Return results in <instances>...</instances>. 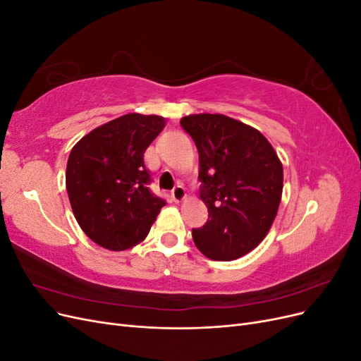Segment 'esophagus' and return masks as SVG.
<instances>
[{
  "instance_id": "1",
  "label": "esophagus",
  "mask_w": 361,
  "mask_h": 361,
  "mask_svg": "<svg viewBox=\"0 0 361 361\" xmlns=\"http://www.w3.org/2000/svg\"><path fill=\"white\" fill-rule=\"evenodd\" d=\"M171 199L176 203H180L187 199V191H185L182 185H176V187L171 190Z\"/></svg>"
}]
</instances>
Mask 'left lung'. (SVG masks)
I'll return each instance as SVG.
<instances>
[{
  "mask_svg": "<svg viewBox=\"0 0 361 361\" xmlns=\"http://www.w3.org/2000/svg\"><path fill=\"white\" fill-rule=\"evenodd\" d=\"M180 126L199 150L200 199L207 221L192 228L194 244L212 260L255 250L277 215L283 166L257 129L223 114H191Z\"/></svg>",
  "mask_w": 361,
  "mask_h": 361,
  "instance_id": "left-lung-1",
  "label": "left lung"
}]
</instances>
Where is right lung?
Segmentation results:
<instances>
[{"label": "right lung", "instance_id": "1", "mask_svg": "<svg viewBox=\"0 0 361 361\" xmlns=\"http://www.w3.org/2000/svg\"><path fill=\"white\" fill-rule=\"evenodd\" d=\"M166 126L161 116L125 114L97 126L71 150L66 190L84 233L106 250L147 236L166 200L149 190L145 152Z\"/></svg>", "mask_w": 361, "mask_h": 361}]
</instances>
